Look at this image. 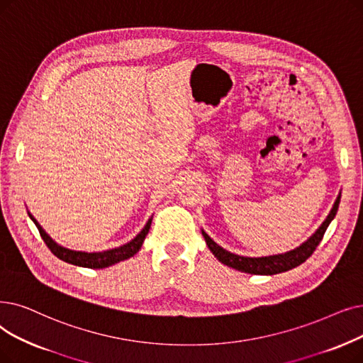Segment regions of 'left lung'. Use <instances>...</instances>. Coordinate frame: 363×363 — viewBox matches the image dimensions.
<instances>
[{"mask_svg": "<svg viewBox=\"0 0 363 363\" xmlns=\"http://www.w3.org/2000/svg\"><path fill=\"white\" fill-rule=\"evenodd\" d=\"M340 200H341V193L338 194L333 209H330L329 215L326 216L322 225L316 231H314L306 242H303L301 245L296 246L292 250L285 252V254H276V255H269V257H242L238 254H233V252H228L223 246H219L216 242H213L209 238V234L204 230H201V234H203L204 240H206L208 247L215 255V258L219 262H223L224 265L231 267V269H234V270L249 273V274H261V276L277 274V273H283V272L295 269V267L303 264L308 257H311L314 249H316L318 245L320 243L328 225L330 224V220L335 218L338 206H340Z\"/></svg>", "mask_w": 363, "mask_h": 363, "instance_id": "left-lung-1", "label": "left lung"}]
</instances>
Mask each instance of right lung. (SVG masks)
Wrapping results in <instances>:
<instances>
[{"label": "right lung", "mask_w": 363, "mask_h": 363, "mask_svg": "<svg viewBox=\"0 0 363 363\" xmlns=\"http://www.w3.org/2000/svg\"><path fill=\"white\" fill-rule=\"evenodd\" d=\"M29 218L33 219V223L35 224V227L38 228L41 238L44 240V243L47 245L52 250V254L56 255L59 259L65 261L68 264L72 265H78V267H86V269H105V267H111L120 261L129 259L133 255H136L140 246H143L147 234L150 231L151 223H152V216L147 220V224L144 225V228L139 231V234H136V238H133L130 242L124 243L118 247L114 249H108V250H102V252H84V250H74V249H68L60 246L59 243H56L49 234L44 231V228L38 224V220L33 216L28 211Z\"/></svg>", "instance_id": "add662e5"}]
</instances>
